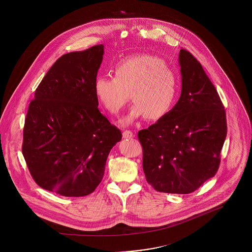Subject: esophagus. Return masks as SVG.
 I'll list each match as a JSON object with an SVG mask.
<instances>
[{
	"mask_svg": "<svg viewBox=\"0 0 252 252\" xmlns=\"http://www.w3.org/2000/svg\"><path fill=\"white\" fill-rule=\"evenodd\" d=\"M132 137H134V134L130 130H125V131L123 132V138L129 139V138H132Z\"/></svg>",
	"mask_w": 252,
	"mask_h": 252,
	"instance_id": "obj_1",
	"label": "esophagus"
}]
</instances>
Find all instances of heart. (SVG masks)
I'll return each instance as SVG.
<instances>
[{
	"label": "heart",
	"mask_w": 252,
	"mask_h": 252,
	"mask_svg": "<svg viewBox=\"0 0 252 252\" xmlns=\"http://www.w3.org/2000/svg\"><path fill=\"white\" fill-rule=\"evenodd\" d=\"M115 76L98 75L94 94L111 114H118L128 101L134 103L122 124L130 125L145 116L157 121L174 107L180 94V81L166 62L156 56L141 54L119 60L114 66Z\"/></svg>",
	"instance_id": "heart-1"
}]
</instances>
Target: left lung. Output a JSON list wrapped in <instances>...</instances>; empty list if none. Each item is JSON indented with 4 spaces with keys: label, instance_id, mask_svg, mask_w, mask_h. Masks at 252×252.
<instances>
[{
    "label": "left lung",
    "instance_id": "obj_1",
    "mask_svg": "<svg viewBox=\"0 0 252 252\" xmlns=\"http://www.w3.org/2000/svg\"><path fill=\"white\" fill-rule=\"evenodd\" d=\"M181 94L167 114L138 133L147 182L158 192L190 193L215 177L227 136L224 106L201 64L179 56Z\"/></svg>",
    "mask_w": 252,
    "mask_h": 252
}]
</instances>
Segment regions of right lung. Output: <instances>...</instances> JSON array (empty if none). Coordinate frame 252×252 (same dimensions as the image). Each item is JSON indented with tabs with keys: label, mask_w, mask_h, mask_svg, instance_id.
Returning <instances> with one entry per match:
<instances>
[{
	"label": "right lung",
	"mask_w": 252,
	"mask_h": 252,
	"mask_svg": "<svg viewBox=\"0 0 252 252\" xmlns=\"http://www.w3.org/2000/svg\"><path fill=\"white\" fill-rule=\"evenodd\" d=\"M104 45L63 55L36 88L24 123L23 155L36 184L84 196L103 179L122 133L99 111L94 80Z\"/></svg>",
	"instance_id": "1"
}]
</instances>
